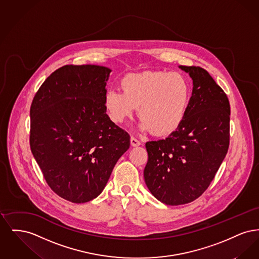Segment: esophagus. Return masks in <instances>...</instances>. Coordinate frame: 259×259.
<instances>
[{
    "instance_id": "1",
    "label": "esophagus",
    "mask_w": 259,
    "mask_h": 259,
    "mask_svg": "<svg viewBox=\"0 0 259 259\" xmlns=\"http://www.w3.org/2000/svg\"><path fill=\"white\" fill-rule=\"evenodd\" d=\"M130 143H131V146H132V147H139V146H141L140 141H138L137 139L133 138V137H131V139H130Z\"/></svg>"
}]
</instances>
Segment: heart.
I'll use <instances>...</instances> for the list:
<instances>
[{
	"label": "heart",
	"mask_w": 259,
	"mask_h": 259,
	"mask_svg": "<svg viewBox=\"0 0 259 259\" xmlns=\"http://www.w3.org/2000/svg\"><path fill=\"white\" fill-rule=\"evenodd\" d=\"M122 92L109 89L104 97L106 112L113 123L131 117L136 108L142 119L140 129L153 135L169 136L185 121L191 87L183 74L148 71L124 75Z\"/></svg>",
	"instance_id": "obj_1"
}]
</instances>
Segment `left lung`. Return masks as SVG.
<instances>
[{
    "instance_id": "obj_1",
    "label": "left lung",
    "mask_w": 259,
    "mask_h": 259,
    "mask_svg": "<svg viewBox=\"0 0 259 259\" xmlns=\"http://www.w3.org/2000/svg\"><path fill=\"white\" fill-rule=\"evenodd\" d=\"M193 88L182 126L164 140L146 144L145 182L151 194L170 206L187 204L209 187L229 147L230 105L221 87L200 67L179 66Z\"/></svg>"
}]
</instances>
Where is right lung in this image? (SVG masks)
Here are the masks:
<instances>
[{"instance_id":"obj_1","label":"right lung","mask_w":259,"mask_h":259,"mask_svg":"<svg viewBox=\"0 0 259 259\" xmlns=\"http://www.w3.org/2000/svg\"><path fill=\"white\" fill-rule=\"evenodd\" d=\"M111 72L66 65L45 80L31 105L32 153L50 188L76 204L101 194L130 147V136L104 107Z\"/></svg>"}]
</instances>
